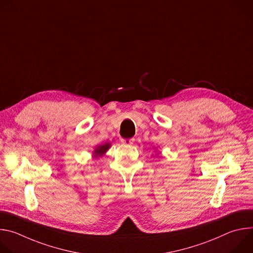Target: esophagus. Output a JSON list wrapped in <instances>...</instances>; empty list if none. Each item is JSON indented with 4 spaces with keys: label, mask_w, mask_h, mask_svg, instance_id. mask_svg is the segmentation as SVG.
Masks as SVG:
<instances>
[{
    "label": "esophagus",
    "mask_w": 253,
    "mask_h": 253,
    "mask_svg": "<svg viewBox=\"0 0 253 253\" xmlns=\"http://www.w3.org/2000/svg\"><path fill=\"white\" fill-rule=\"evenodd\" d=\"M121 142L126 145H131L134 143V138H121Z\"/></svg>",
    "instance_id": "esophagus-1"
}]
</instances>
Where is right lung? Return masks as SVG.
<instances>
[{
  "instance_id": "1",
  "label": "right lung",
  "mask_w": 253,
  "mask_h": 253,
  "mask_svg": "<svg viewBox=\"0 0 253 253\" xmlns=\"http://www.w3.org/2000/svg\"><path fill=\"white\" fill-rule=\"evenodd\" d=\"M111 147V143H105V144H101V145H98L97 147H95V149L93 150V158H99L101 157L102 155H104L108 150H109V148Z\"/></svg>"
}]
</instances>
